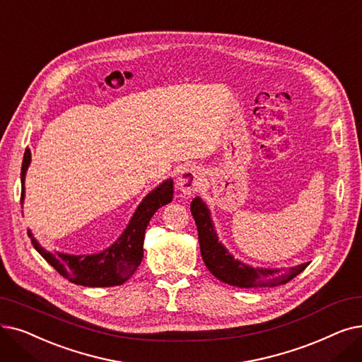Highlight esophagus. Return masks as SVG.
Here are the masks:
<instances>
[{"instance_id": "1", "label": "esophagus", "mask_w": 362, "mask_h": 362, "mask_svg": "<svg viewBox=\"0 0 362 362\" xmlns=\"http://www.w3.org/2000/svg\"><path fill=\"white\" fill-rule=\"evenodd\" d=\"M202 185V173L199 167L186 165L179 175V186L185 194H194Z\"/></svg>"}]
</instances>
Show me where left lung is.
<instances>
[{"mask_svg":"<svg viewBox=\"0 0 362 362\" xmlns=\"http://www.w3.org/2000/svg\"><path fill=\"white\" fill-rule=\"evenodd\" d=\"M191 211L198 229L201 256L207 269L222 282L240 288H262L286 284L306 269L309 263L294 266L288 271L251 268V266L233 259L229 251L218 243L210 211L204 201L197 197L191 202Z\"/></svg>","mask_w":362,"mask_h":362,"instance_id":"8db88e82","label":"left lung"}]
</instances>
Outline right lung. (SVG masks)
I'll return each instance as SVG.
<instances>
[{
  "label": "right lung",
  "mask_w": 362,
  "mask_h": 362,
  "mask_svg": "<svg viewBox=\"0 0 362 362\" xmlns=\"http://www.w3.org/2000/svg\"><path fill=\"white\" fill-rule=\"evenodd\" d=\"M29 163L30 151L26 149L21 171V202H23L25 198V175ZM171 199L173 180L168 179L144 198L121 237L111 247H107L98 255L74 256L59 253V251L53 255L38 244L30 230H28V235L33 240L34 248L47 260V263H50L62 276L74 282V284L86 287L121 286L136 272L144 259L145 230L151 217L156 210L171 202Z\"/></svg>",
  "instance_id": "add662e5"
}]
</instances>
